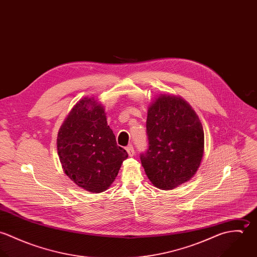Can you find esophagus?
Masks as SVG:
<instances>
[{
  "mask_svg": "<svg viewBox=\"0 0 257 257\" xmlns=\"http://www.w3.org/2000/svg\"><path fill=\"white\" fill-rule=\"evenodd\" d=\"M126 151H127V153H128V155L131 156V157H133L134 155H135V149H134V147L133 146H128V147H126Z\"/></svg>",
  "mask_w": 257,
  "mask_h": 257,
  "instance_id": "1",
  "label": "esophagus"
}]
</instances>
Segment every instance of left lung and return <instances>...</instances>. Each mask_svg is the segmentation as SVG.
I'll list each match as a JSON object with an SVG mask.
<instances>
[{
	"instance_id": "left-lung-1",
	"label": "left lung",
	"mask_w": 257,
	"mask_h": 257,
	"mask_svg": "<svg viewBox=\"0 0 257 257\" xmlns=\"http://www.w3.org/2000/svg\"><path fill=\"white\" fill-rule=\"evenodd\" d=\"M148 149L141 155L146 174L156 188L173 190L194 177L204 155V130L182 97L161 94L147 109Z\"/></svg>"
}]
</instances>
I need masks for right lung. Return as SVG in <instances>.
Instances as JSON below:
<instances>
[{
    "label": "right lung",
    "mask_w": 257,
    "mask_h": 257,
    "mask_svg": "<svg viewBox=\"0 0 257 257\" xmlns=\"http://www.w3.org/2000/svg\"><path fill=\"white\" fill-rule=\"evenodd\" d=\"M56 145L64 173L91 193L108 190L128 157L116 146L104 106L94 97H84L74 105L59 128Z\"/></svg>",
    "instance_id": "obj_1"
}]
</instances>
